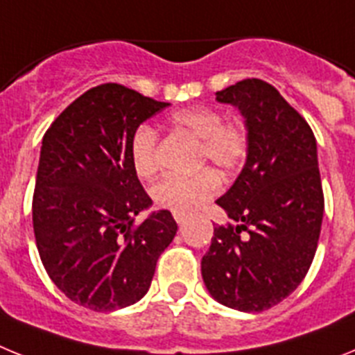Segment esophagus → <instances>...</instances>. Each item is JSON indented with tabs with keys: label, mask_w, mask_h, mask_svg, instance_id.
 <instances>
[{
	"label": "esophagus",
	"mask_w": 355,
	"mask_h": 355,
	"mask_svg": "<svg viewBox=\"0 0 355 355\" xmlns=\"http://www.w3.org/2000/svg\"><path fill=\"white\" fill-rule=\"evenodd\" d=\"M174 218H175V222H178V224H180V225H183L184 222L188 220V216L187 215H181V213H174Z\"/></svg>",
	"instance_id": "obj_1"
}]
</instances>
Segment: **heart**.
<instances>
[{
    "mask_svg": "<svg viewBox=\"0 0 355 355\" xmlns=\"http://www.w3.org/2000/svg\"><path fill=\"white\" fill-rule=\"evenodd\" d=\"M172 126L199 140V162H211L224 172H233L245 162L249 135L241 122L224 121L220 112L208 106H190L171 115ZM130 156L137 174L150 178L159 168L158 133L142 124L133 131ZM220 190V180L209 168L193 175H165L153 187V200L162 209L188 215L205 206Z\"/></svg>",
    "mask_w": 355,
    "mask_h": 355,
    "instance_id": "b5f03b06",
    "label": "heart"
}]
</instances>
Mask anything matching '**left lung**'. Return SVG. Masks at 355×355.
I'll use <instances>...</instances> for the list:
<instances>
[{"label": "left lung", "mask_w": 355, "mask_h": 355, "mask_svg": "<svg viewBox=\"0 0 355 355\" xmlns=\"http://www.w3.org/2000/svg\"><path fill=\"white\" fill-rule=\"evenodd\" d=\"M216 101L240 110L249 153L216 199L234 224L213 229L200 272L213 299L259 313L295 291L315 258L324 218L316 140L302 115L258 78L216 92Z\"/></svg>", "instance_id": "1"}]
</instances>
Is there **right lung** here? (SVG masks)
<instances>
[{
	"mask_svg": "<svg viewBox=\"0 0 355 355\" xmlns=\"http://www.w3.org/2000/svg\"><path fill=\"white\" fill-rule=\"evenodd\" d=\"M124 85L87 90L55 119L40 147L33 231L42 265L72 302L115 311L147 293L178 224L153 205L130 156L137 128L167 108Z\"/></svg>",
	"mask_w": 355,
	"mask_h": 355,
	"instance_id": "add662e5",
	"label": "right lung"
}]
</instances>
